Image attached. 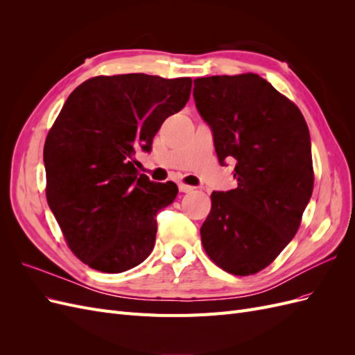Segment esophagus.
Wrapping results in <instances>:
<instances>
[{
  "label": "esophagus",
  "mask_w": 355,
  "mask_h": 355,
  "mask_svg": "<svg viewBox=\"0 0 355 355\" xmlns=\"http://www.w3.org/2000/svg\"><path fill=\"white\" fill-rule=\"evenodd\" d=\"M194 187L191 185H187V184H179V191L180 192H185V194H188V192H194Z\"/></svg>",
  "instance_id": "esophagus-1"
}]
</instances>
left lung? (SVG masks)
Here are the masks:
<instances>
[{
    "mask_svg": "<svg viewBox=\"0 0 355 355\" xmlns=\"http://www.w3.org/2000/svg\"><path fill=\"white\" fill-rule=\"evenodd\" d=\"M194 101L237 188L211 192L200 230L210 259L234 275L263 270L292 241L314 187L311 137L297 106L256 73L194 80Z\"/></svg>",
    "mask_w": 355,
    "mask_h": 355,
    "instance_id": "1",
    "label": "left lung"
}]
</instances>
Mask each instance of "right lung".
Returning a JSON list of instances; mask_svg holds the SVG:
<instances>
[{
    "label": "right lung",
    "mask_w": 355,
    "mask_h": 355,
    "mask_svg": "<svg viewBox=\"0 0 355 355\" xmlns=\"http://www.w3.org/2000/svg\"><path fill=\"white\" fill-rule=\"evenodd\" d=\"M191 78L124 73L75 89L44 145L47 201L69 249L93 270L116 274L151 254L157 213L173 202V182L137 176L133 155L149 153L167 116L191 94Z\"/></svg>",
    "instance_id": "1"
}]
</instances>
